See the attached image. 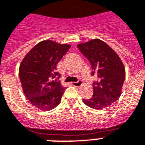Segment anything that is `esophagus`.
<instances>
[{"mask_svg": "<svg viewBox=\"0 0 145 145\" xmlns=\"http://www.w3.org/2000/svg\"><path fill=\"white\" fill-rule=\"evenodd\" d=\"M82 81L81 80H78V81H77V82H72L71 83V84L73 85V86H74V87H80L81 85H82Z\"/></svg>", "mask_w": 145, "mask_h": 145, "instance_id": "1", "label": "esophagus"}]
</instances>
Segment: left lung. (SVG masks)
<instances>
[{
  "label": "left lung",
  "instance_id": "1",
  "mask_svg": "<svg viewBox=\"0 0 145 145\" xmlns=\"http://www.w3.org/2000/svg\"><path fill=\"white\" fill-rule=\"evenodd\" d=\"M79 50L88 59L92 75L98 80L93 82V94L84 99L85 104L95 109H103L115 103L121 93L125 78V70L119 56L106 43L92 39L77 45Z\"/></svg>",
  "mask_w": 145,
  "mask_h": 145
}]
</instances>
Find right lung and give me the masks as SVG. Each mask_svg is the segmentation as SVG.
Returning a JSON list of instances; mask_svg holds the SVG:
<instances>
[{"mask_svg": "<svg viewBox=\"0 0 145 145\" xmlns=\"http://www.w3.org/2000/svg\"><path fill=\"white\" fill-rule=\"evenodd\" d=\"M70 45L45 40L34 46L21 61L19 76L29 101L41 110H51L61 103L65 88L58 79L56 66Z\"/></svg>", "mask_w": 145, "mask_h": 145, "instance_id": "add662e5", "label": "right lung"}]
</instances>
